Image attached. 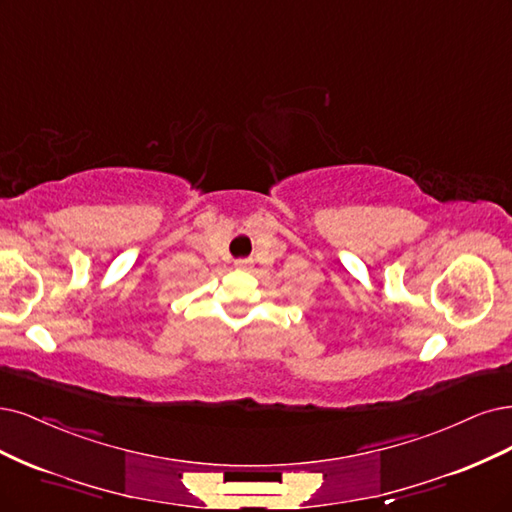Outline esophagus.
Returning a JSON list of instances; mask_svg holds the SVG:
<instances>
[{
    "mask_svg": "<svg viewBox=\"0 0 512 512\" xmlns=\"http://www.w3.org/2000/svg\"><path fill=\"white\" fill-rule=\"evenodd\" d=\"M245 264H248V262H245V260H237V267H241V269H243Z\"/></svg>",
    "mask_w": 512,
    "mask_h": 512,
    "instance_id": "esophagus-1",
    "label": "esophagus"
}]
</instances>
